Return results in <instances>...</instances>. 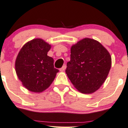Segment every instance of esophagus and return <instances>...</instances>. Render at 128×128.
I'll use <instances>...</instances> for the list:
<instances>
[{"instance_id":"esophagus-1","label":"esophagus","mask_w":128,"mask_h":128,"mask_svg":"<svg viewBox=\"0 0 128 128\" xmlns=\"http://www.w3.org/2000/svg\"><path fill=\"white\" fill-rule=\"evenodd\" d=\"M66 68V65H64V66H63L61 68H60V72H64V71L65 70Z\"/></svg>"}]
</instances>
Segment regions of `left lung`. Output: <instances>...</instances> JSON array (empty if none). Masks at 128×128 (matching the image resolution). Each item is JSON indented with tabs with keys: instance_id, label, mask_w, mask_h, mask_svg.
I'll return each instance as SVG.
<instances>
[{
	"instance_id": "8db88e82",
	"label": "left lung",
	"mask_w": 128,
	"mask_h": 128,
	"mask_svg": "<svg viewBox=\"0 0 128 128\" xmlns=\"http://www.w3.org/2000/svg\"><path fill=\"white\" fill-rule=\"evenodd\" d=\"M66 73L80 93L91 94L104 83L111 66V56L101 43L84 38L71 47Z\"/></svg>"
}]
</instances>
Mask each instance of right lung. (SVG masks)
Segmentation results:
<instances>
[{
    "instance_id": "obj_1",
    "label": "right lung",
    "mask_w": 128,
    "mask_h": 128,
    "mask_svg": "<svg viewBox=\"0 0 128 128\" xmlns=\"http://www.w3.org/2000/svg\"><path fill=\"white\" fill-rule=\"evenodd\" d=\"M50 48L51 45L45 40L35 38L26 42L17 55L16 73L22 85L30 92L45 91L58 72L54 68V59L47 55Z\"/></svg>"
}]
</instances>
